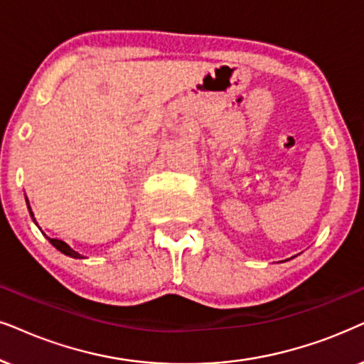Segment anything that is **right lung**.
Instances as JSON below:
<instances>
[{
  "label": "right lung",
  "mask_w": 364,
  "mask_h": 364,
  "mask_svg": "<svg viewBox=\"0 0 364 364\" xmlns=\"http://www.w3.org/2000/svg\"><path fill=\"white\" fill-rule=\"evenodd\" d=\"M26 205H28V210H30V215L33 217V220H35V215H33V212H31V207H30V202H28V197H26ZM51 242V245H53V247H56L58 249V251L61 252V254H65V256H70V257H73V259H83V256L82 254H78L77 251H73L72 247H70V245L65 242V240H60V239H51V237H46Z\"/></svg>",
  "instance_id": "obj_1"
}]
</instances>
